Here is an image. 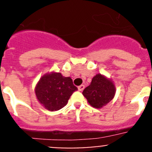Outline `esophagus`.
<instances>
[{"label":"esophagus","mask_w":152,"mask_h":152,"mask_svg":"<svg viewBox=\"0 0 152 152\" xmlns=\"http://www.w3.org/2000/svg\"><path fill=\"white\" fill-rule=\"evenodd\" d=\"M84 89H85V85H80L78 87V90H79V91H82Z\"/></svg>","instance_id":"34e87169"}]
</instances>
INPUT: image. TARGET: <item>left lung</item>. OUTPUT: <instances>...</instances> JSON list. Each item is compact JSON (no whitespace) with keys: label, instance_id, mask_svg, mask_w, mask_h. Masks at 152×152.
Returning a JSON list of instances; mask_svg holds the SVG:
<instances>
[{"label":"left lung","instance_id":"obj_1","mask_svg":"<svg viewBox=\"0 0 152 152\" xmlns=\"http://www.w3.org/2000/svg\"><path fill=\"white\" fill-rule=\"evenodd\" d=\"M92 107L100 109L114 98L115 87L112 80L102 74H96L92 79L90 85L82 92Z\"/></svg>","mask_w":152,"mask_h":152}]
</instances>
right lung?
Listing matches in <instances>:
<instances>
[{
  "label": "right lung",
  "instance_id": "obj_1",
  "mask_svg": "<svg viewBox=\"0 0 152 152\" xmlns=\"http://www.w3.org/2000/svg\"><path fill=\"white\" fill-rule=\"evenodd\" d=\"M77 87L70 77L52 72L40 78L35 87L37 99L45 109L57 111L67 104L70 96Z\"/></svg>",
  "mask_w": 152,
  "mask_h": 152
}]
</instances>
